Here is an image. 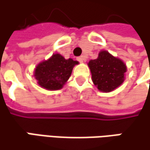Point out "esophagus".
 <instances>
[{"label": "esophagus", "mask_w": 150, "mask_h": 150, "mask_svg": "<svg viewBox=\"0 0 150 150\" xmlns=\"http://www.w3.org/2000/svg\"><path fill=\"white\" fill-rule=\"evenodd\" d=\"M77 60L80 62H84V61H85V58L83 57H77Z\"/></svg>", "instance_id": "esophagus-1"}]
</instances>
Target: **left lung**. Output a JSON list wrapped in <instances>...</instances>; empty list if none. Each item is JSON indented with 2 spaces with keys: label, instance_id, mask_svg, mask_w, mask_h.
Segmentation results:
<instances>
[{
  "label": "left lung",
  "instance_id": "8db88e82",
  "mask_svg": "<svg viewBox=\"0 0 150 150\" xmlns=\"http://www.w3.org/2000/svg\"><path fill=\"white\" fill-rule=\"evenodd\" d=\"M88 65L93 84L103 93L115 90L125 81V74L127 71L125 63L107 50H100L98 57L90 60Z\"/></svg>",
  "mask_w": 150,
  "mask_h": 150
}]
</instances>
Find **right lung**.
<instances>
[{
  "instance_id": "right-lung-1",
  "label": "right lung",
  "mask_w": 150,
  "mask_h": 150,
  "mask_svg": "<svg viewBox=\"0 0 150 150\" xmlns=\"http://www.w3.org/2000/svg\"><path fill=\"white\" fill-rule=\"evenodd\" d=\"M79 62L71 58L65 59L58 53L39 62L34 69V77L42 88L54 91L62 88L69 79L73 68Z\"/></svg>"
}]
</instances>
